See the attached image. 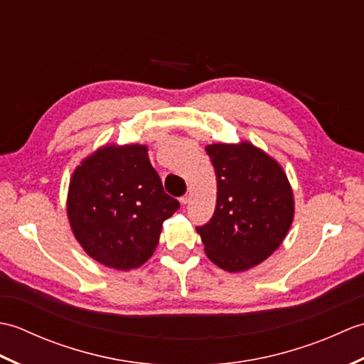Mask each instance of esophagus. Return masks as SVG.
I'll return each instance as SVG.
<instances>
[{"mask_svg": "<svg viewBox=\"0 0 364 364\" xmlns=\"http://www.w3.org/2000/svg\"><path fill=\"white\" fill-rule=\"evenodd\" d=\"M191 198H192V191H188V194L181 197L180 202H181V205H188L191 202Z\"/></svg>", "mask_w": 364, "mask_h": 364, "instance_id": "obj_1", "label": "esophagus"}]
</instances>
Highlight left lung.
Wrapping results in <instances>:
<instances>
[{
  "instance_id": "1",
  "label": "left lung",
  "mask_w": 364,
  "mask_h": 364,
  "mask_svg": "<svg viewBox=\"0 0 364 364\" xmlns=\"http://www.w3.org/2000/svg\"><path fill=\"white\" fill-rule=\"evenodd\" d=\"M218 180L210 222L197 231L215 266L242 272L272 255L288 233L294 197L282 166L250 142L206 146Z\"/></svg>"
}]
</instances>
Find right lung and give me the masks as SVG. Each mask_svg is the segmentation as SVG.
<instances>
[{"mask_svg": "<svg viewBox=\"0 0 364 364\" xmlns=\"http://www.w3.org/2000/svg\"><path fill=\"white\" fill-rule=\"evenodd\" d=\"M145 145H105L76 167L67 215L76 241L102 264L129 270L156 249L180 203L167 196Z\"/></svg>", "mask_w": 364, "mask_h": 364, "instance_id": "obj_1", "label": "right lung"}]
</instances>
